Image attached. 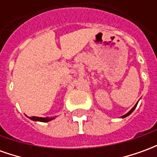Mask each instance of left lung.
I'll use <instances>...</instances> for the list:
<instances>
[{
	"label": "left lung",
	"instance_id": "8db88e82",
	"mask_svg": "<svg viewBox=\"0 0 157 157\" xmlns=\"http://www.w3.org/2000/svg\"><path fill=\"white\" fill-rule=\"evenodd\" d=\"M137 104H138V103H136V105H135V107H134V108H133V109H132L131 110H130V111H129V112L128 113H126V114H125V115L123 116V117H122V118H125V117H127V116L129 115V114H130V113H131L133 112V111H134V110H135V108H136V106H137Z\"/></svg>",
	"mask_w": 157,
	"mask_h": 157
}]
</instances>
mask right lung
Returning <instances> with one entry per match:
<instances>
[{
    "instance_id": "1",
    "label": "right lung",
    "mask_w": 157,
    "mask_h": 157,
    "mask_svg": "<svg viewBox=\"0 0 157 157\" xmlns=\"http://www.w3.org/2000/svg\"><path fill=\"white\" fill-rule=\"evenodd\" d=\"M30 118H31L32 120H34V121H40V122H48L52 119V118H39V117H30Z\"/></svg>"
}]
</instances>
